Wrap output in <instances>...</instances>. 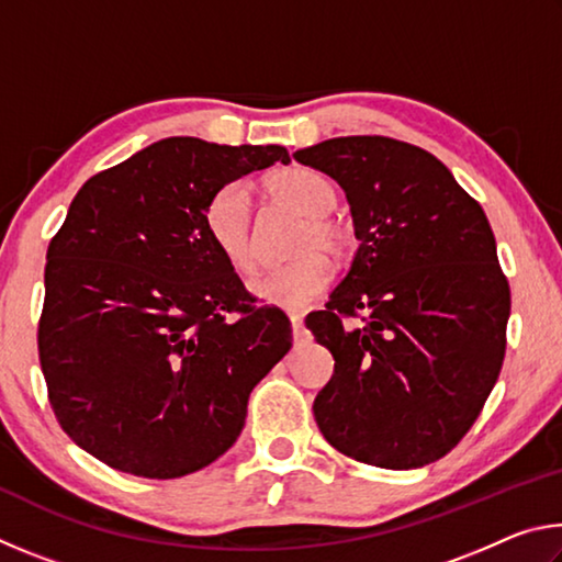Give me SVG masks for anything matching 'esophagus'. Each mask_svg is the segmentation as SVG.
<instances>
[{
    "label": "esophagus",
    "mask_w": 562,
    "mask_h": 562,
    "mask_svg": "<svg viewBox=\"0 0 562 562\" xmlns=\"http://www.w3.org/2000/svg\"><path fill=\"white\" fill-rule=\"evenodd\" d=\"M290 322H292V337H294V345H297V341H302V337H304L302 315H290Z\"/></svg>",
    "instance_id": "34e87169"
}]
</instances>
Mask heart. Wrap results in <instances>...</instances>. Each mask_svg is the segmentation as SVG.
<instances>
[{
	"label": "heart",
	"mask_w": 562,
	"mask_h": 562,
	"mask_svg": "<svg viewBox=\"0 0 562 562\" xmlns=\"http://www.w3.org/2000/svg\"><path fill=\"white\" fill-rule=\"evenodd\" d=\"M268 190L274 201L292 207L300 215L310 217L307 231L300 243V260L278 270L262 272L250 282L255 297L284 310H304L315 302L331 282V265L325 255L310 252L319 247L329 255L347 250V231L337 221L327 217L335 207L337 190L327 176L312 168H288L268 178ZM205 233L215 250L233 265L237 272H250L255 268L252 250V211L250 188L240 180L217 188L211 195L203 213Z\"/></svg>",
	"instance_id": "heart-1"
}]
</instances>
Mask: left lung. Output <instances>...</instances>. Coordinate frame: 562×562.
I'll return each mask as SVG.
<instances>
[{
    "instance_id": "obj_1",
    "label": "left lung",
    "mask_w": 562,
    "mask_h": 562,
    "mask_svg": "<svg viewBox=\"0 0 562 562\" xmlns=\"http://www.w3.org/2000/svg\"><path fill=\"white\" fill-rule=\"evenodd\" d=\"M294 160L337 180L359 240L325 310L304 319L335 357L315 422L349 459L422 469L471 429L506 355L510 290L488 217L404 140L329 138Z\"/></svg>"
}]
</instances>
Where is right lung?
Listing matches in <instances>:
<instances>
[{
	"mask_svg": "<svg viewBox=\"0 0 562 562\" xmlns=\"http://www.w3.org/2000/svg\"><path fill=\"white\" fill-rule=\"evenodd\" d=\"M278 160L288 148L173 136L71 201L46 250L40 361L61 429L111 469H205L290 351V319L255 304L203 225L217 188Z\"/></svg>",
	"mask_w": 562,
	"mask_h": 562,
	"instance_id": "1",
	"label": "right lung"
}]
</instances>
